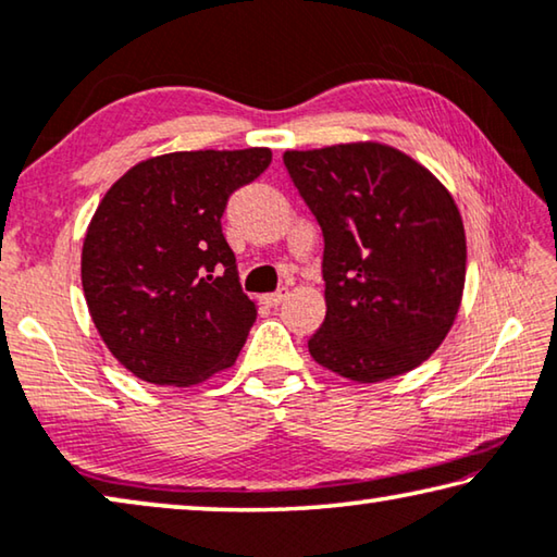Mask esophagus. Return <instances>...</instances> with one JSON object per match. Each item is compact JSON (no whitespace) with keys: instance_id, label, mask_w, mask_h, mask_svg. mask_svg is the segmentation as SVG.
I'll use <instances>...</instances> for the list:
<instances>
[{"instance_id":"34e87169","label":"esophagus","mask_w":557,"mask_h":557,"mask_svg":"<svg viewBox=\"0 0 557 557\" xmlns=\"http://www.w3.org/2000/svg\"><path fill=\"white\" fill-rule=\"evenodd\" d=\"M287 300V289H277V293H270V295H262V302L268 307H277Z\"/></svg>"}]
</instances>
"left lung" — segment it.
<instances>
[{
  "label": "left lung",
  "mask_w": 557,
  "mask_h": 557,
  "mask_svg": "<svg viewBox=\"0 0 557 557\" xmlns=\"http://www.w3.org/2000/svg\"><path fill=\"white\" fill-rule=\"evenodd\" d=\"M325 237L327 314L310 355L380 383L433 355L460 310L465 227L453 195L400 149L350 143L282 154Z\"/></svg>",
  "instance_id": "8db88e82"
}]
</instances>
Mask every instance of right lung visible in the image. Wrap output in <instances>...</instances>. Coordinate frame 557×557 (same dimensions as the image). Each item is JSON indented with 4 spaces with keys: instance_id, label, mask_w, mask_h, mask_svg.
<instances>
[{
    "instance_id": "1",
    "label": "right lung",
    "mask_w": 557,
    "mask_h": 557,
    "mask_svg": "<svg viewBox=\"0 0 557 557\" xmlns=\"http://www.w3.org/2000/svg\"><path fill=\"white\" fill-rule=\"evenodd\" d=\"M270 162L268 147L170 152L107 189L82 247V287L99 337L132 375L189 387L235 364L257 307L220 220Z\"/></svg>"
}]
</instances>
